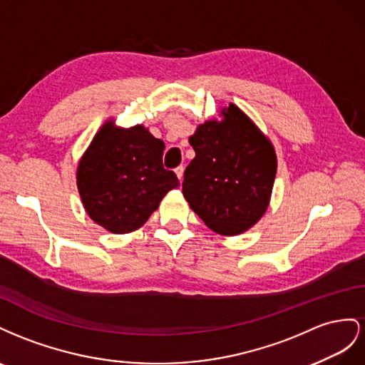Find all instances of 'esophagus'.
<instances>
[{"label": "esophagus", "mask_w": 365, "mask_h": 365, "mask_svg": "<svg viewBox=\"0 0 365 365\" xmlns=\"http://www.w3.org/2000/svg\"><path fill=\"white\" fill-rule=\"evenodd\" d=\"M183 173H185L183 166H182V165L177 166V168H175V174H177V177H179V180H183Z\"/></svg>", "instance_id": "obj_1"}]
</instances>
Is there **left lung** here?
<instances>
[{
  "instance_id": "obj_1",
  "label": "left lung",
  "mask_w": 365,
  "mask_h": 365,
  "mask_svg": "<svg viewBox=\"0 0 365 365\" xmlns=\"http://www.w3.org/2000/svg\"><path fill=\"white\" fill-rule=\"evenodd\" d=\"M222 122L207 120L190 138L183 195L211 231L238 235L266 212L277 174L274 145L234 103Z\"/></svg>"
}]
</instances>
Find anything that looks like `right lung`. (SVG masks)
<instances>
[{
    "mask_svg": "<svg viewBox=\"0 0 365 365\" xmlns=\"http://www.w3.org/2000/svg\"><path fill=\"white\" fill-rule=\"evenodd\" d=\"M165 143L136 125L116 128L107 122L78 165V190L93 222L113 234L139 229L165 194L179 186L163 168Z\"/></svg>",
    "mask_w": 365,
    "mask_h": 365,
    "instance_id": "add662e5",
    "label": "right lung"
}]
</instances>
